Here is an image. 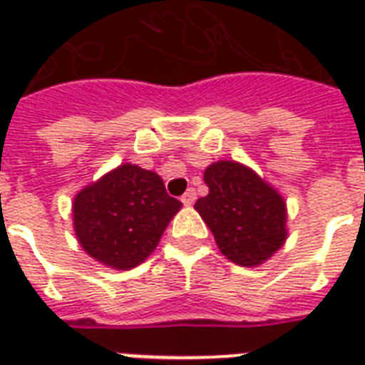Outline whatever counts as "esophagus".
I'll return each instance as SVG.
<instances>
[{"label":"esophagus","instance_id":"34e87169","mask_svg":"<svg viewBox=\"0 0 365 365\" xmlns=\"http://www.w3.org/2000/svg\"><path fill=\"white\" fill-rule=\"evenodd\" d=\"M195 200H197V193H195V189H187V191H185V193H183V197H182V202L185 206H191L195 202Z\"/></svg>","mask_w":365,"mask_h":365}]
</instances>
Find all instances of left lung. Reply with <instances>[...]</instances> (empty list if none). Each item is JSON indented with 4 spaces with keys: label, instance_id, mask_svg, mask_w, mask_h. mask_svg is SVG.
Instances as JSON below:
<instances>
[{
    "label": "left lung",
    "instance_id": "left-lung-1",
    "mask_svg": "<svg viewBox=\"0 0 365 365\" xmlns=\"http://www.w3.org/2000/svg\"><path fill=\"white\" fill-rule=\"evenodd\" d=\"M205 183L210 191L195 202V210L227 259L254 267L282 248L288 235L286 205L277 189L235 160L208 166Z\"/></svg>",
    "mask_w": 365,
    "mask_h": 365
}]
</instances>
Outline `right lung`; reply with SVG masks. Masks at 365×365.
Listing matches in <instances>:
<instances>
[{
	"label": "right lung",
	"mask_w": 365,
	"mask_h": 365,
	"mask_svg": "<svg viewBox=\"0 0 365 365\" xmlns=\"http://www.w3.org/2000/svg\"><path fill=\"white\" fill-rule=\"evenodd\" d=\"M180 208L159 174L126 163L76 195L73 229L91 257L126 271L157 248Z\"/></svg>",
	"instance_id": "1"
}]
</instances>
